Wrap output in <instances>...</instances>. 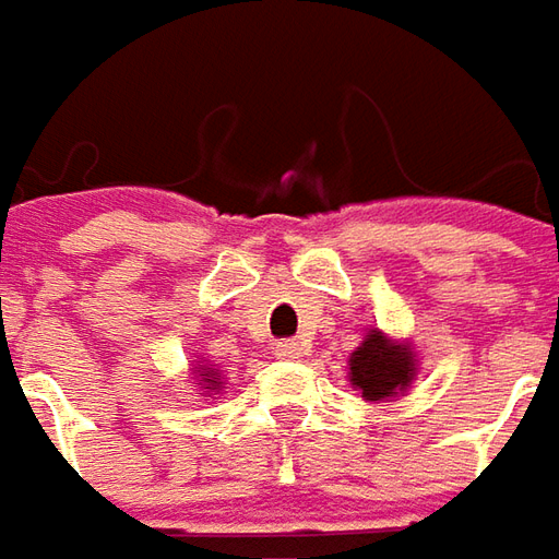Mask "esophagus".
Instances as JSON below:
<instances>
[{"label":"esophagus","mask_w":559,"mask_h":559,"mask_svg":"<svg viewBox=\"0 0 559 559\" xmlns=\"http://www.w3.org/2000/svg\"><path fill=\"white\" fill-rule=\"evenodd\" d=\"M306 352L309 348H306V343H299V340H284V343L275 345V355L284 360H299Z\"/></svg>","instance_id":"1"}]
</instances>
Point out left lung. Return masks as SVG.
Segmentation results:
<instances>
[{"label": "left lung", "mask_w": 559, "mask_h": 559, "mask_svg": "<svg viewBox=\"0 0 559 559\" xmlns=\"http://www.w3.org/2000/svg\"><path fill=\"white\" fill-rule=\"evenodd\" d=\"M416 370L409 343H394L382 330H370L348 358V379L364 401H389L404 394Z\"/></svg>", "instance_id": "1"}]
</instances>
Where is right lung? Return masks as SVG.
Listing matches in <instances>:
<instances>
[{
    "label": "right lung",
    "mask_w": 559,
    "mask_h": 559,
    "mask_svg": "<svg viewBox=\"0 0 559 559\" xmlns=\"http://www.w3.org/2000/svg\"><path fill=\"white\" fill-rule=\"evenodd\" d=\"M195 379H199L195 385H201V389L214 391V389H219V385H223V382L216 379L214 364H201V360H199V367H195Z\"/></svg>",
    "instance_id": "obj_1"
}]
</instances>
